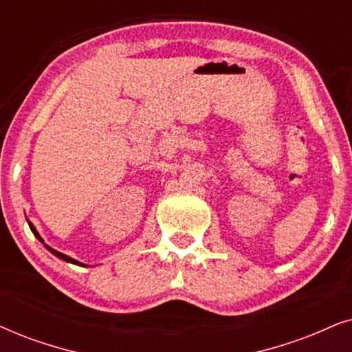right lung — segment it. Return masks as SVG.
Listing matches in <instances>:
<instances>
[{
	"mask_svg": "<svg viewBox=\"0 0 352 352\" xmlns=\"http://www.w3.org/2000/svg\"><path fill=\"white\" fill-rule=\"evenodd\" d=\"M29 228H30V230H32V232H34V235H35V237H37V239L40 240V242H42V243H43V239H42V237H40V235H38V232H37V229H35V228H34V224H32V222H29ZM43 245H45V247L48 248V250H50V252L53 253V255H55V256H58V258H61V260L68 261V263H73V265H79V266H86V265L79 263V261H78V260H74V258H71V256H68V255H65V253H61V252H56V250H55V248L48 247V245H47V243H43Z\"/></svg>",
	"mask_w": 352,
	"mask_h": 352,
	"instance_id": "1",
	"label": "right lung"
}]
</instances>
